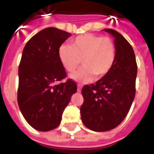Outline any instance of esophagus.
<instances>
[{
	"label": "esophagus",
	"mask_w": 154,
	"mask_h": 154,
	"mask_svg": "<svg viewBox=\"0 0 154 154\" xmlns=\"http://www.w3.org/2000/svg\"><path fill=\"white\" fill-rule=\"evenodd\" d=\"M81 85H79V84H78V85H77V91H81Z\"/></svg>",
	"instance_id": "1"
}]
</instances>
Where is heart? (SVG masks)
Segmentation results:
<instances>
[{
    "instance_id": "1",
    "label": "heart",
    "mask_w": 154,
    "mask_h": 154,
    "mask_svg": "<svg viewBox=\"0 0 154 154\" xmlns=\"http://www.w3.org/2000/svg\"><path fill=\"white\" fill-rule=\"evenodd\" d=\"M58 57L68 72H73L82 63L84 66L72 78L80 82H87L94 78L109 73L116 60V46L109 36L85 34L72 40V46L62 44L58 48Z\"/></svg>"
}]
</instances>
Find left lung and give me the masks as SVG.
Returning a JSON list of instances; mask_svg holds the SVG:
<instances>
[{
    "mask_svg": "<svg viewBox=\"0 0 154 154\" xmlns=\"http://www.w3.org/2000/svg\"><path fill=\"white\" fill-rule=\"evenodd\" d=\"M105 30L115 37L116 63L105 77L82 87L84 101L80 109L85 126L97 132L114 129L125 118L135 96L138 67L129 42L115 29Z\"/></svg>",
    "mask_w": 154,
    "mask_h": 154,
    "instance_id": "left-lung-1",
    "label": "left lung"
}]
</instances>
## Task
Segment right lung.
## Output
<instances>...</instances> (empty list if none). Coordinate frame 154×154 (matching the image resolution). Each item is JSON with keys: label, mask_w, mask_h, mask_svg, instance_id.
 Returning <instances> with one entry per match:
<instances>
[{"label": "right lung", "mask_w": 154, "mask_h": 154, "mask_svg": "<svg viewBox=\"0 0 154 154\" xmlns=\"http://www.w3.org/2000/svg\"><path fill=\"white\" fill-rule=\"evenodd\" d=\"M71 35L54 27L42 29L24 48L19 65L18 105L30 125L39 131L57 128L71 97L77 91L76 82L67 73L58 57V48Z\"/></svg>", "instance_id": "1"}]
</instances>
